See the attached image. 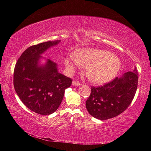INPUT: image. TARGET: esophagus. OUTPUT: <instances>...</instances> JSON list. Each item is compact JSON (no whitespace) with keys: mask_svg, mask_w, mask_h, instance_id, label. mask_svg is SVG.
<instances>
[{"mask_svg":"<svg viewBox=\"0 0 151 151\" xmlns=\"http://www.w3.org/2000/svg\"><path fill=\"white\" fill-rule=\"evenodd\" d=\"M72 85L73 86H79L81 85V83H79V82L76 81H73V83H72Z\"/></svg>","mask_w":151,"mask_h":151,"instance_id":"34e87169","label":"esophagus"}]
</instances>
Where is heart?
I'll return each instance as SVG.
<instances>
[{
  "mask_svg": "<svg viewBox=\"0 0 151 151\" xmlns=\"http://www.w3.org/2000/svg\"><path fill=\"white\" fill-rule=\"evenodd\" d=\"M121 60L109 51L96 48H85L77 51L74 58L65 60V65L69 69L86 67L88 78L94 84H104L112 80L121 68Z\"/></svg>",
  "mask_w": 151,
  "mask_h": 151,
  "instance_id": "b5f03b06",
  "label": "heart"
}]
</instances>
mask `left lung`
<instances>
[{"mask_svg":"<svg viewBox=\"0 0 151 151\" xmlns=\"http://www.w3.org/2000/svg\"><path fill=\"white\" fill-rule=\"evenodd\" d=\"M139 75L137 68L124 73L121 78L101 86H91L86 107L96 119H109L118 116L131 104L136 93Z\"/></svg>","mask_w":151,"mask_h":151,"instance_id":"1","label":"left lung"}]
</instances>
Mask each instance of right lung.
Instances as JSON below:
<instances>
[{"mask_svg": "<svg viewBox=\"0 0 151 151\" xmlns=\"http://www.w3.org/2000/svg\"><path fill=\"white\" fill-rule=\"evenodd\" d=\"M60 40L31 46L18 59L14 70V87L21 101L30 111L48 115L58 109L66 88L73 80L58 72L57 64L47 60L39 65L42 55Z\"/></svg>", "mask_w": 151, "mask_h": 151, "instance_id": "add662e5", "label": "right lung"}]
</instances>
